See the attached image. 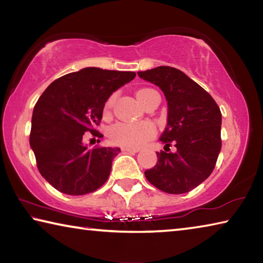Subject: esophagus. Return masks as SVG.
Here are the masks:
<instances>
[{
    "instance_id": "34e87169",
    "label": "esophagus",
    "mask_w": 263,
    "mask_h": 263,
    "mask_svg": "<svg viewBox=\"0 0 263 263\" xmlns=\"http://www.w3.org/2000/svg\"><path fill=\"white\" fill-rule=\"evenodd\" d=\"M122 151H123V152H125V153H137V152H139V149H138V148H130V147H122Z\"/></svg>"
}]
</instances>
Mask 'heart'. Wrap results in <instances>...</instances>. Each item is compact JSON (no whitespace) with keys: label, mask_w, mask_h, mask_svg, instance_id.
<instances>
[{"label":"heart","mask_w":263,"mask_h":263,"mask_svg":"<svg viewBox=\"0 0 263 263\" xmlns=\"http://www.w3.org/2000/svg\"><path fill=\"white\" fill-rule=\"evenodd\" d=\"M152 89H141L137 92V99L140 103H144L146 95H148ZM114 103V97L109 99L105 104V110H109ZM155 128L153 124L148 122L144 123H117L110 127L109 136L111 140L124 147L137 148L144 145L154 136Z\"/></svg>","instance_id":"obj_1"}]
</instances>
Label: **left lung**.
<instances>
[{
	"mask_svg": "<svg viewBox=\"0 0 263 263\" xmlns=\"http://www.w3.org/2000/svg\"><path fill=\"white\" fill-rule=\"evenodd\" d=\"M138 77L161 89L167 100V126L160 140L167 147L158 155L146 179L167 194H184L205 181L221 148V112L208 91L180 69L159 66ZM176 145L175 153L168 146ZM166 150V149H164Z\"/></svg>",
	"mask_w": 263,
	"mask_h": 263,
	"instance_id": "8db88e82",
	"label": "left lung"
}]
</instances>
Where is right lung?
Segmentation results:
<instances>
[{
    "label": "right lung",
    "instance_id": "obj_1",
    "mask_svg": "<svg viewBox=\"0 0 263 263\" xmlns=\"http://www.w3.org/2000/svg\"><path fill=\"white\" fill-rule=\"evenodd\" d=\"M136 78L135 72L87 67L48 86L35 103L30 146L42 176L61 193L79 196L105 183L119 147L89 149L84 133H96L105 102Z\"/></svg>",
    "mask_w": 263,
    "mask_h": 263
}]
</instances>
